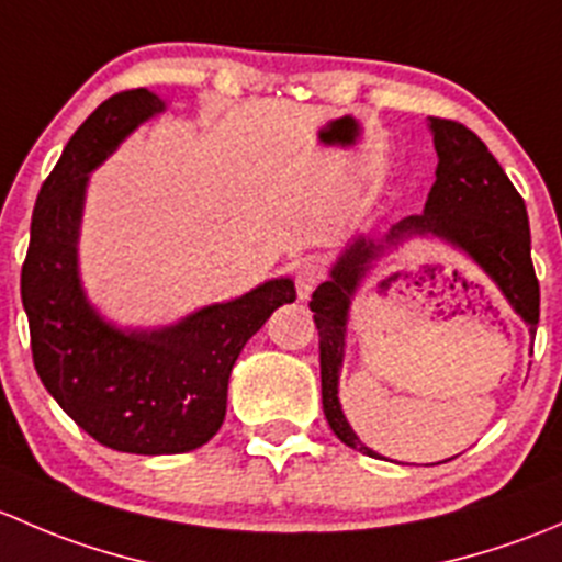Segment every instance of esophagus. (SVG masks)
I'll use <instances>...</instances> for the list:
<instances>
[{"label": "esophagus", "instance_id": "34e87169", "mask_svg": "<svg viewBox=\"0 0 562 562\" xmlns=\"http://www.w3.org/2000/svg\"><path fill=\"white\" fill-rule=\"evenodd\" d=\"M296 293L299 299H310L317 285L326 280V266L321 263L317 258H304L302 263L296 266Z\"/></svg>", "mask_w": 562, "mask_h": 562}]
</instances>
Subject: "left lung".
I'll return each mask as SVG.
<instances>
[{"mask_svg":"<svg viewBox=\"0 0 562 562\" xmlns=\"http://www.w3.org/2000/svg\"><path fill=\"white\" fill-rule=\"evenodd\" d=\"M429 130L438 151V171L424 212L396 223L383 241L359 236L334 263L331 280L321 282L310 302L321 337V394L326 422L345 446L370 457L378 454L350 429L339 405L337 383L350 296L383 249L411 236H438L462 249L492 277L514 313L530 326V334H536L538 326L541 291L530 258V223L522 195L473 130L438 116H429Z\"/></svg>","mask_w":562,"mask_h":562,"instance_id":"1","label":"left lung"}]
</instances>
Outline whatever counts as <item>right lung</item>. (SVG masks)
I'll return each instance as SVG.
<instances>
[{"instance_id":"obj_1","label":"right lung","mask_w":562,"mask_h":562,"mask_svg":"<svg viewBox=\"0 0 562 562\" xmlns=\"http://www.w3.org/2000/svg\"><path fill=\"white\" fill-rule=\"evenodd\" d=\"M166 103L146 89L108 98L40 187L21 269L35 370L61 411L98 443L127 454H184L223 427L228 378L247 339L282 304L291 280H269L173 326L122 331L87 302L78 228L89 173Z\"/></svg>"}]
</instances>
